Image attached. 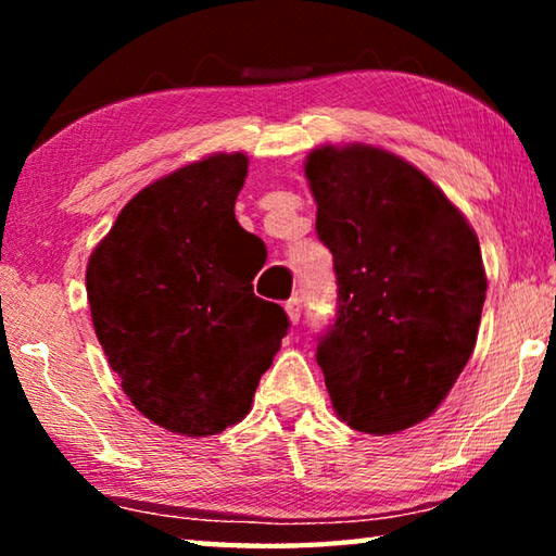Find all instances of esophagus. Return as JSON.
Instances as JSON below:
<instances>
[{"label":"esophagus","mask_w":556,"mask_h":556,"mask_svg":"<svg viewBox=\"0 0 556 556\" xmlns=\"http://www.w3.org/2000/svg\"><path fill=\"white\" fill-rule=\"evenodd\" d=\"M285 312H287L291 324H299V318H301V299L299 296H291L287 304H285Z\"/></svg>","instance_id":"34e87169"}]
</instances>
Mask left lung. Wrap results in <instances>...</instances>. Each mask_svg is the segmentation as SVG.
Instances as JSON below:
<instances>
[{"label": "left lung", "mask_w": 556, "mask_h": 556, "mask_svg": "<svg viewBox=\"0 0 556 556\" xmlns=\"http://www.w3.org/2000/svg\"><path fill=\"white\" fill-rule=\"evenodd\" d=\"M306 178L338 285L316 363L348 427L397 434L439 407L473 353L481 244L419 168L384 149H314Z\"/></svg>", "instance_id": "1"}]
</instances>
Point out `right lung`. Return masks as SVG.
Wrapping results in <instances>:
<instances>
[{
	"label": "right lung",
	"instance_id": "right-lung-1",
	"mask_svg": "<svg viewBox=\"0 0 556 556\" xmlns=\"http://www.w3.org/2000/svg\"><path fill=\"white\" fill-rule=\"evenodd\" d=\"M244 154H213L131 199L96 252L92 326L129 402L174 434H220L250 412L289 331L285 308L255 296L235 220Z\"/></svg>",
	"mask_w": 556,
	"mask_h": 556
}]
</instances>
